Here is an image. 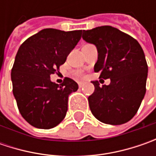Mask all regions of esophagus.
I'll return each mask as SVG.
<instances>
[{"label": "esophagus", "mask_w": 156, "mask_h": 156, "mask_svg": "<svg viewBox=\"0 0 156 156\" xmlns=\"http://www.w3.org/2000/svg\"><path fill=\"white\" fill-rule=\"evenodd\" d=\"M78 85H79V87L81 88V87H82L83 86H84V83H83V82H79V83H78Z\"/></svg>", "instance_id": "1"}]
</instances>
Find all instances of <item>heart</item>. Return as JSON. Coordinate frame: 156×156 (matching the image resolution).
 Instances as JSON below:
<instances>
[{"instance_id":"obj_1","label":"heart","mask_w":156,"mask_h":156,"mask_svg":"<svg viewBox=\"0 0 156 156\" xmlns=\"http://www.w3.org/2000/svg\"><path fill=\"white\" fill-rule=\"evenodd\" d=\"M75 75H76L77 77H83V75H82V73H81V72H80V71L76 72V73H75Z\"/></svg>"}]
</instances>
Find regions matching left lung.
Instances as JSON below:
<instances>
[{
    "mask_svg": "<svg viewBox=\"0 0 156 156\" xmlns=\"http://www.w3.org/2000/svg\"><path fill=\"white\" fill-rule=\"evenodd\" d=\"M82 39L96 47L98 60L94 72L110 79L100 87L93 81L94 93L88 96L90 110L97 120L111 125L128 122L139 109L146 93L147 64L139 42L111 26L83 30Z\"/></svg>",
    "mask_w": 156,
    "mask_h": 156,
    "instance_id": "left-lung-1",
    "label": "left lung"
}]
</instances>
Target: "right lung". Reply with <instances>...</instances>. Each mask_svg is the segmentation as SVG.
Masks as SVG:
<instances>
[{
    "label": "right lung",
    "instance_id": "obj_1",
    "mask_svg": "<svg viewBox=\"0 0 156 156\" xmlns=\"http://www.w3.org/2000/svg\"><path fill=\"white\" fill-rule=\"evenodd\" d=\"M81 32L45 28L19 48L11 71L13 94L21 116L33 127L52 129L66 116L69 95L78 84L67 77L58 85L50 75L66 62Z\"/></svg>",
    "mask_w": 156,
    "mask_h": 156
}]
</instances>
